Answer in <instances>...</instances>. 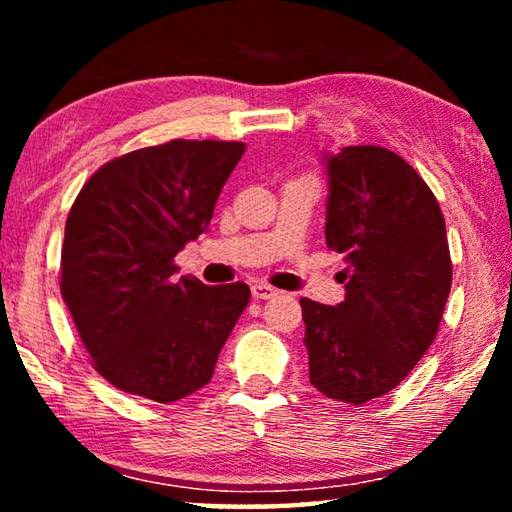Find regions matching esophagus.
<instances>
[{
  "mask_svg": "<svg viewBox=\"0 0 512 512\" xmlns=\"http://www.w3.org/2000/svg\"><path fill=\"white\" fill-rule=\"evenodd\" d=\"M250 293H253L255 300H268V298L277 296V289L268 287V284H264V282H257V284H253V287H250Z\"/></svg>",
  "mask_w": 512,
  "mask_h": 512,
  "instance_id": "obj_1",
  "label": "esophagus"
}]
</instances>
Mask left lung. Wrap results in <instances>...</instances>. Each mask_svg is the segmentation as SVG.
I'll return each instance as SVG.
<instances>
[{"label":"left lung","mask_w":512,"mask_h":512,"mask_svg":"<svg viewBox=\"0 0 512 512\" xmlns=\"http://www.w3.org/2000/svg\"><path fill=\"white\" fill-rule=\"evenodd\" d=\"M323 160L325 241L348 264V284L336 307L300 300L309 381L363 404L393 391L436 339L452 259L436 196L400 155L345 146Z\"/></svg>","instance_id":"8db88e82"}]
</instances>
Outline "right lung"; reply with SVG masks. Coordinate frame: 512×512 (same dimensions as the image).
Segmentation results:
<instances>
[{
    "label": "right lung",
    "mask_w": 512,
    "mask_h": 512,
    "mask_svg": "<svg viewBox=\"0 0 512 512\" xmlns=\"http://www.w3.org/2000/svg\"><path fill=\"white\" fill-rule=\"evenodd\" d=\"M244 151L241 142L171 140L103 164L76 196L60 293L92 366L119 391L167 404L212 379L250 289L176 280L173 257L207 232Z\"/></svg>",
    "instance_id": "right-lung-1"
}]
</instances>
